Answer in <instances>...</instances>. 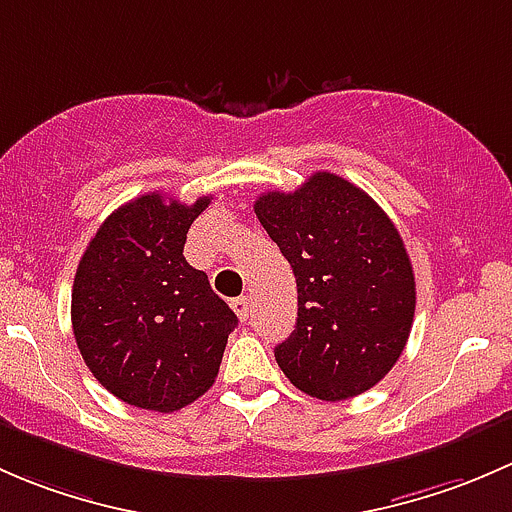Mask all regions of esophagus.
Returning a JSON list of instances; mask_svg holds the SVG:
<instances>
[{
  "label": "esophagus",
  "instance_id": "34e87169",
  "mask_svg": "<svg viewBox=\"0 0 512 512\" xmlns=\"http://www.w3.org/2000/svg\"><path fill=\"white\" fill-rule=\"evenodd\" d=\"M231 308H234V313L239 315V320H249L251 303H249V298H246V295H241V298L231 300Z\"/></svg>",
  "mask_w": 512,
  "mask_h": 512
}]
</instances>
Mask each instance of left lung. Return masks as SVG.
Returning <instances> with one entry per match:
<instances>
[{
	"instance_id": "8db88e82",
	"label": "left lung",
	"mask_w": 512,
	"mask_h": 512,
	"mask_svg": "<svg viewBox=\"0 0 512 512\" xmlns=\"http://www.w3.org/2000/svg\"><path fill=\"white\" fill-rule=\"evenodd\" d=\"M254 212L298 286V320L276 347L278 367L323 402L367 392L399 360L414 323V271L397 226L330 172L295 192L261 194Z\"/></svg>"
}]
</instances>
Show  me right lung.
I'll return each instance as SVG.
<instances>
[{
  "mask_svg": "<svg viewBox=\"0 0 512 512\" xmlns=\"http://www.w3.org/2000/svg\"><path fill=\"white\" fill-rule=\"evenodd\" d=\"M194 204L142 194L115 209L83 251L71 291L76 345L113 397L177 412L214 384L239 318L184 258Z\"/></svg>",
  "mask_w": 512,
  "mask_h": 512,
  "instance_id": "obj_1",
  "label": "right lung"
}]
</instances>
